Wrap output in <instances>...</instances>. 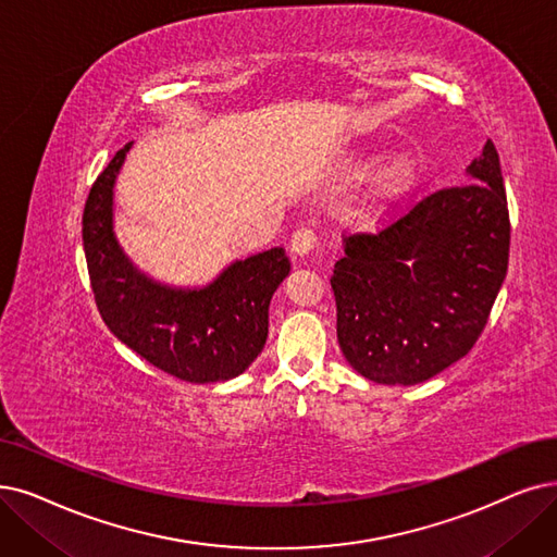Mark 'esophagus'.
Wrapping results in <instances>:
<instances>
[{"instance_id":"obj_1","label":"esophagus","mask_w":557,"mask_h":557,"mask_svg":"<svg viewBox=\"0 0 557 557\" xmlns=\"http://www.w3.org/2000/svg\"><path fill=\"white\" fill-rule=\"evenodd\" d=\"M315 247H318V233H315L313 228L304 226V228L295 231V235H293V239H290V253H293L295 258L308 256Z\"/></svg>"}]
</instances>
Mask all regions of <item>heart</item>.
<instances>
[{
    "instance_id": "1",
    "label": "heart",
    "mask_w": 557,
    "mask_h": 557,
    "mask_svg": "<svg viewBox=\"0 0 557 557\" xmlns=\"http://www.w3.org/2000/svg\"><path fill=\"white\" fill-rule=\"evenodd\" d=\"M372 166V162L361 164V173H368ZM413 162L405 154L391 160L386 166L380 169V173L374 175L372 183V194L376 201H393V198H399L403 194L409 191V187L413 185Z\"/></svg>"
}]
</instances>
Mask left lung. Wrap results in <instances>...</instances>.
Here are the masks:
<instances>
[{
	"mask_svg": "<svg viewBox=\"0 0 557 557\" xmlns=\"http://www.w3.org/2000/svg\"><path fill=\"white\" fill-rule=\"evenodd\" d=\"M473 183L430 191L376 231L343 235L333 267L338 343L376 384L413 386L469 354L509 260V210L488 139Z\"/></svg>",
	"mask_w": 557,
	"mask_h": 557,
	"instance_id": "obj_1",
	"label": "left lung"
}]
</instances>
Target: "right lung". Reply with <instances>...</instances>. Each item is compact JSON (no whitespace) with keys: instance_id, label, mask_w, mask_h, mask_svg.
I'll use <instances>...</instances> for the list:
<instances>
[{"instance_id":"obj_1","label":"right lung","mask_w":557,"mask_h":557,"mask_svg":"<svg viewBox=\"0 0 557 557\" xmlns=\"http://www.w3.org/2000/svg\"><path fill=\"white\" fill-rule=\"evenodd\" d=\"M121 148L88 191L82 239L96 306L109 331L150 366L191 384L226 382L262 351L270 301L290 274L283 249L233 262L201 290H173L137 272L111 228Z\"/></svg>"}]
</instances>
